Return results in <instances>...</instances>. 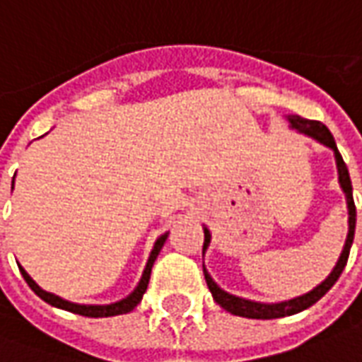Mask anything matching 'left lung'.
<instances>
[{"mask_svg": "<svg viewBox=\"0 0 362 362\" xmlns=\"http://www.w3.org/2000/svg\"><path fill=\"white\" fill-rule=\"evenodd\" d=\"M291 126L298 129L300 134H306L318 139L320 143L327 145L329 149H334L335 153V163H337V173H339V184H341L343 192L347 196V207H349V233H347V240H345V246H343V252L337 264H335L334 272L327 275L326 281H322L318 287L312 288L310 293H306L303 296H296V298H291V300H285V303H275V304H264V303H254V300H246V298H240V296L228 295L223 288H219L215 285V281L211 279V275L205 272L204 275L205 281H207V287L211 291L215 303L223 306L225 310L235 314V316H243V318H254V320H273V318H283V316H291V314H296V312L306 310L308 306H312L314 303H318L322 296L326 295L329 288L334 287L335 281L339 279L343 267L347 266V258H349L351 244H353V236H355V223H357V209H355V202H353V186H351L349 170H347V165L343 160L341 153L337 151V145L334 141V135L329 134L322 122H316V119H306L300 118V116H291L288 118ZM209 240H211V235L209 230L205 228V240H204V250L209 246Z\"/></svg>", "mask_w": 362, "mask_h": 362, "instance_id": "left-lung-1", "label": "left lung"}]
</instances>
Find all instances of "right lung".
Wrapping results in <instances>:
<instances>
[{"label":"right lung","mask_w":362,"mask_h":362,"mask_svg":"<svg viewBox=\"0 0 362 362\" xmlns=\"http://www.w3.org/2000/svg\"><path fill=\"white\" fill-rule=\"evenodd\" d=\"M166 240V235H163L158 238L157 243H155V248L151 252L149 262H147V267H145V272H143V277L139 281V285L135 288L134 293L129 296H126L124 300H119V303L114 304H106V306H87V304H74V303H67L64 298H59V296L52 295V293H46L42 288L36 285L35 281L30 279V275H28L23 267H19L21 273H23V277L28 283V287L35 291L36 295L40 296L42 300H46L52 306H56V308H62V310H69L74 312V314H81V316H89V318H106V316H116V314H127L129 310H134L135 306L139 304V300L143 298V293L147 291V285H149V277H151V267H153V262L157 258V254L163 248V244Z\"/></svg>","instance_id":"obj_1"}]
</instances>
